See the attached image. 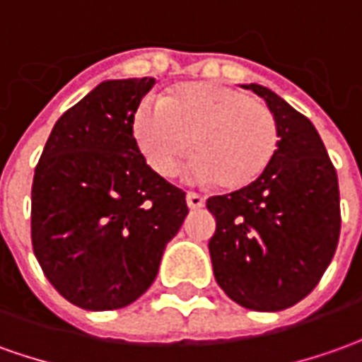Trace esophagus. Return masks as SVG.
<instances>
[{
  "label": "esophagus",
  "mask_w": 362,
  "mask_h": 362,
  "mask_svg": "<svg viewBox=\"0 0 362 362\" xmlns=\"http://www.w3.org/2000/svg\"><path fill=\"white\" fill-rule=\"evenodd\" d=\"M186 204H188L190 210H200V208H204L206 200L202 196H198V194H194V192H188L186 194Z\"/></svg>",
  "instance_id": "esophagus-1"
}]
</instances>
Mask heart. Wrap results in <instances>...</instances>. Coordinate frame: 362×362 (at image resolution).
I'll return each instance as SVG.
<instances>
[{
	"instance_id": "b5f03b06",
	"label": "heart",
	"mask_w": 362,
	"mask_h": 362,
	"mask_svg": "<svg viewBox=\"0 0 362 362\" xmlns=\"http://www.w3.org/2000/svg\"><path fill=\"white\" fill-rule=\"evenodd\" d=\"M158 105L142 103L132 117L134 142L158 176H174L192 148V178L232 192L247 188L274 162L277 119L243 90L188 81L168 88Z\"/></svg>"
}]
</instances>
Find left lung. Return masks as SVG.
Instances as JSON below:
<instances>
[{"instance_id": "1", "label": "left lung", "mask_w": 362, "mask_h": 362, "mask_svg": "<svg viewBox=\"0 0 362 362\" xmlns=\"http://www.w3.org/2000/svg\"><path fill=\"white\" fill-rule=\"evenodd\" d=\"M275 115L279 146L269 168L226 196L208 198L214 277L232 301L281 311L311 293L335 255L339 182L313 122L272 88L250 83Z\"/></svg>"}]
</instances>
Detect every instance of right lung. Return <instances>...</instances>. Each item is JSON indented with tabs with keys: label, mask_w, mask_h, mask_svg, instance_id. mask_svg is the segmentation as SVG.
Instances as JSON below:
<instances>
[{
	"label": "right lung",
	"mask_w": 362,
	"mask_h": 362,
	"mask_svg": "<svg viewBox=\"0 0 362 362\" xmlns=\"http://www.w3.org/2000/svg\"><path fill=\"white\" fill-rule=\"evenodd\" d=\"M154 78H109L55 122L31 188V242L67 301L109 311L156 279L188 216L186 194L150 168L132 117Z\"/></svg>",
	"instance_id": "obj_1"
}]
</instances>
